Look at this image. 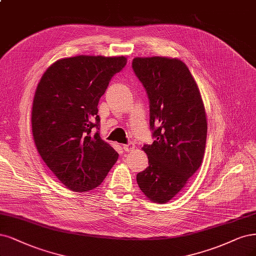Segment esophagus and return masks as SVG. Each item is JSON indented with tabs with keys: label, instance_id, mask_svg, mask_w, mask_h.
Returning a JSON list of instances; mask_svg holds the SVG:
<instances>
[{
	"label": "esophagus",
	"instance_id": "obj_1",
	"mask_svg": "<svg viewBox=\"0 0 256 256\" xmlns=\"http://www.w3.org/2000/svg\"><path fill=\"white\" fill-rule=\"evenodd\" d=\"M134 148H136V146H134V143H128V144H126V145H122V149H124V150H125L126 152H134Z\"/></svg>",
	"mask_w": 256,
	"mask_h": 256
}]
</instances>
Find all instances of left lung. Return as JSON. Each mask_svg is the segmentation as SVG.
Here are the masks:
<instances>
[{
  "mask_svg": "<svg viewBox=\"0 0 256 256\" xmlns=\"http://www.w3.org/2000/svg\"><path fill=\"white\" fill-rule=\"evenodd\" d=\"M132 68L146 89L156 140L142 148L149 166L136 174L138 188L154 202L166 204L202 164L208 122L199 88L178 58L136 57Z\"/></svg>",
  "mask_w": 256,
  "mask_h": 256,
  "instance_id": "1",
  "label": "left lung"
}]
</instances>
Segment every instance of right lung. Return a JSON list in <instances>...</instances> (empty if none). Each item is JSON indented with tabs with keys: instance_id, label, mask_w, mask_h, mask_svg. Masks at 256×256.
I'll return each mask as SVG.
<instances>
[{
	"instance_id": "add662e5",
	"label": "right lung",
	"mask_w": 256,
	"mask_h": 256,
	"mask_svg": "<svg viewBox=\"0 0 256 256\" xmlns=\"http://www.w3.org/2000/svg\"><path fill=\"white\" fill-rule=\"evenodd\" d=\"M126 64L124 56L62 58L37 86L32 108L34 142L44 163L73 192L98 188L118 161V154L92 129H100V98Z\"/></svg>"
}]
</instances>
